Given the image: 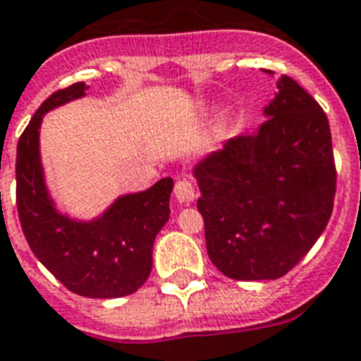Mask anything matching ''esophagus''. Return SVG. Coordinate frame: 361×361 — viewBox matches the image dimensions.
Instances as JSON below:
<instances>
[{"instance_id": "obj_1", "label": "esophagus", "mask_w": 361, "mask_h": 361, "mask_svg": "<svg viewBox=\"0 0 361 361\" xmlns=\"http://www.w3.org/2000/svg\"><path fill=\"white\" fill-rule=\"evenodd\" d=\"M173 193H176V199H178L180 203H191L193 199L197 197L195 188H193V183H191L188 178H180V180L176 181Z\"/></svg>"}]
</instances>
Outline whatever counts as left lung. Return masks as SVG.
Returning a JSON list of instances; mask_svg holds the SVG:
<instances>
[{
  "instance_id": "8db88e82",
  "label": "left lung",
  "mask_w": 361,
  "mask_h": 361,
  "mask_svg": "<svg viewBox=\"0 0 361 361\" xmlns=\"http://www.w3.org/2000/svg\"><path fill=\"white\" fill-rule=\"evenodd\" d=\"M277 90L254 135L231 138L195 168L209 258L240 281L286 276L319 240L334 207L329 119L291 78H279Z\"/></svg>"
}]
</instances>
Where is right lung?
Listing matches in <instances>:
<instances>
[{
	"instance_id": "1",
	"label": "right lung",
	"mask_w": 361,
	"mask_h": 361,
	"mask_svg": "<svg viewBox=\"0 0 361 361\" xmlns=\"http://www.w3.org/2000/svg\"><path fill=\"white\" fill-rule=\"evenodd\" d=\"M85 90L78 82L52 93L19 137L17 213L32 254L66 289L92 299L125 297L150 276L156 234L170 219L173 180L164 178L142 193L117 199L93 223H75L56 213L40 168V121L47 111L82 97Z\"/></svg>"
}]
</instances>
